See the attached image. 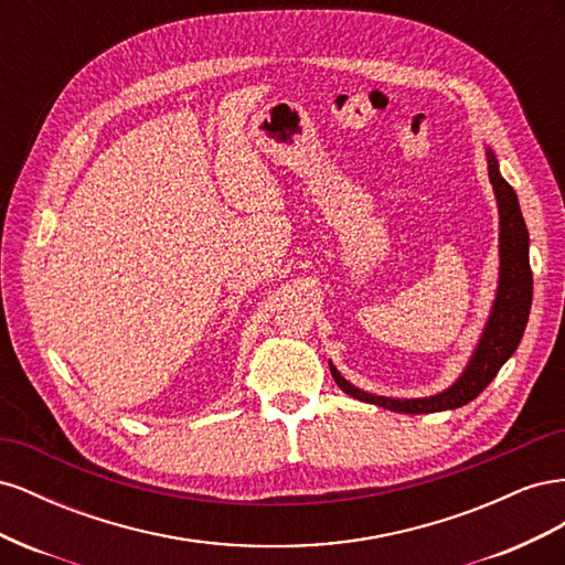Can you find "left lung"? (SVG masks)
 <instances>
[{"mask_svg":"<svg viewBox=\"0 0 565 565\" xmlns=\"http://www.w3.org/2000/svg\"><path fill=\"white\" fill-rule=\"evenodd\" d=\"M488 177L492 183L494 198H498L500 210V282L498 295L490 318L483 328L478 347L471 355L469 365L459 374V380L448 386L446 391L436 393L429 398H386L374 396V393L355 388L347 382L337 367L330 363V372L339 388L349 393V396L374 403L380 407L393 409V413L405 415H424V413H440V409H455L473 401L492 380L500 367L514 355L516 347L521 344V337L525 330V322L530 316V303H533V270H530L527 259V228L519 207V198L502 174L498 160H494L492 150L488 148Z\"/></svg>","mask_w":565,"mask_h":565,"instance_id":"1","label":"left lung"}]
</instances>
